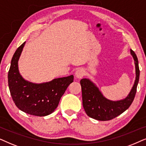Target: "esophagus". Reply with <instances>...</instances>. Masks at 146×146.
Listing matches in <instances>:
<instances>
[{"instance_id":"1","label":"esophagus","mask_w":146,"mask_h":146,"mask_svg":"<svg viewBox=\"0 0 146 146\" xmlns=\"http://www.w3.org/2000/svg\"><path fill=\"white\" fill-rule=\"evenodd\" d=\"M85 71L83 69H78L75 71V77L77 79H81L84 76Z\"/></svg>"}]
</instances>
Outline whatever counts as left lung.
<instances>
[{"label": "left lung", "mask_w": 146, "mask_h": 146, "mask_svg": "<svg viewBox=\"0 0 146 146\" xmlns=\"http://www.w3.org/2000/svg\"><path fill=\"white\" fill-rule=\"evenodd\" d=\"M130 53L135 64V79L129 94L125 98L117 101L108 100L90 79L84 78L81 80L83 106L89 117L100 121H108L119 115L131 106L139 82V69L136 55L131 49Z\"/></svg>", "instance_id": "left-lung-1"}]
</instances>
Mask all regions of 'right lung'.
<instances>
[{"mask_svg":"<svg viewBox=\"0 0 146 146\" xmlns=\"http://www.w3.org/2000/svg\"><path fill=\"white\" fill-rule=\"evenodd\" d=\"M25 42L17 48L11 60L8 74L10 92L16 106L22 111L40 117L48 115L57 108L74 77L71 75L41 83L25 80L19 72L18 64Z\"/></svg>","mask_w":146,"mask_h":146,"instance_id":"add662e5","label":"right lung"}]
</instances>
